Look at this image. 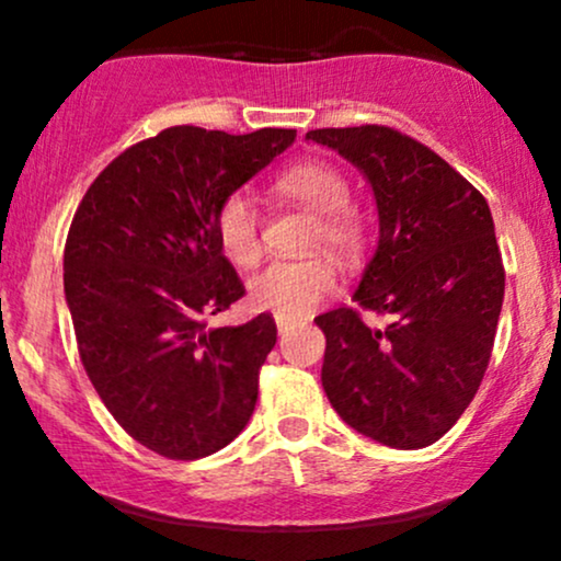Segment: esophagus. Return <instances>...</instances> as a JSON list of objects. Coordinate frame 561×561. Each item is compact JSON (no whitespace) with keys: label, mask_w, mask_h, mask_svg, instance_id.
I'll return each instance as SVG.
<instances>
[{"label":"esophagus","mask_w":561,"mask_h":561,"mask_svg":"<svg viewBox=\"0 0 561 561\" xmlns=\"http://www.w3.org/2000/svg\"><path fill=\"white\" fill-rule=\"evenodd\" d=\"M295 327V321H289V319H285V317H276V330H279V334L282 337H285V334L293 330Z\"/></svg>","instance_id":"34e87169"}]
</instances>
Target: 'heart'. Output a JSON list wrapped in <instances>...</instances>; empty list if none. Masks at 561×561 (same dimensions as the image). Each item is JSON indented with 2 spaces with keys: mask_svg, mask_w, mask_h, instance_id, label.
<instances>
[{
  "mask_svg": "<svg viewBox=\"0 0 561 561\" xmlns=\"http://www.w3.org/2000/svg\"><path fill=\"white\" fill-rule=\"evenodd\" d=\"M282 195L298 199L317 218L313 240L324 244L340 261H353L364 244V224L351 208V184L337 165L327 160H302L276 179ZM216 237L231 261L248 266L259 259V214L248 192H231L218 205ZM334 266L327 259L272 261L250 276V302L276 317H306L334 289Z\"/></svg>",
  "mask_w": 561,
  "mask_h": 561,
  "instance_id": "obj_1",
  "label": "heart"
}]
</instances>
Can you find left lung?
<instances>
[{
  "label": "left lung",
  "mask_w": 561,
  "mask_h": 561,
  "mask_svg": "<svg viewBox=\"0 0 561 561\" xmlns=\"http://www.w3.org/2000/svg\"><path fill=\"white\" fill-rule=\"evenodd\" d=\"M306 139L356 165L379 240L353 308L313 321L327 337L321 385L340 420L382 446L416 450L465 414L491 362L504 266L485 197L440 156L388 126L317 128Z\"/></svg>",
  "instance_id": "1"
}]
</instances>
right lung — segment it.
<instances>
[{
	"label": "right lung",
	"instance_id": "obj_1",
	"mask_svg": "<svg viewBox=\"0 0 561 561\" xmlns=\"http://www.w3.org/2000/svg\"><path fill=\"white\" fill-rule=\"evenodd\" d=\"M293 141V128H165L121 152L76 210L62 282L83 369L115 422L160 456L216 454L253 416L276 324L203 321L244 295L216 214Z\"/></svg>",
	"mask_w": 561,
	"mask_h": 561
}]
</instances>
